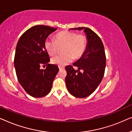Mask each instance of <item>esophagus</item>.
I'll list each match as a JSON object with an SVG mask.
<instances>
[{"label":"esophagus","instance_id":"esophagus-1","mask_svg":"<svg viewBox=\"0 0 132 132\" xmlns=\"http://www.w3.org/2000/svg\"><path fill=\"white\" fill-rule=\"evenodd\" d=\"M59 69L60 70H62L63 69H64V67H61V66H59Z\"/></svg>","mask_w":132,"mask_h":132}]
</instances>
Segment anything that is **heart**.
I'll return each mask as SVG.
<instances>
[{
    "mask_svg": "<svg viewBox=\"0 0 132 132\" xmlns=\"http://www.w3.org/2000/svg\"><path fill=\"white\" fill-rule=\"evenodd\" d=\"M87 45V39L83 35L70 31L57 34L56 39L47 38L44 42L46 51L50 55L56 53L59 48H63L62 55H56L52 58V62L59 66L71 63L73 59H78L84 53Z\"/></svg>",
    "mask_w": 132,
    "mask_h": 132,
    "instance_id": "1",
    "label": "heart"
}]
</instances>
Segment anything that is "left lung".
<instances>
[{"mask_svg": "<svg viewBox=\"0 0 132 132\" xmlns=\"http://www.w3.org/2000/svg\"><path fill=\"white\" fill-rule=\"evenodd\" d=\"M71 30H84L87 39L85 51L73 66L65 67V84L69 93L77 98L91 95L102 82L106 67L104 46L100 37L89 28L82 27ZM81 71H80V70Z\"/></svg>", "mask_w": 132, "mask_h": 132, "instance_id": "8db88e82", "label": "left lung"}]
</instances>
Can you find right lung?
<instances>
[{
    "mask_svg": "<svg viewBox=\"0 0 132 132\" xmlns=\"http://www.w3.org/2000/svg\"><path fill=\"white\" fill-rule=\"evenodd\" d=\"M57 29L37 25L27 30L16 46L14 67L18 80L30 96L39 98L51 91L52 83L59 71L56 65L48 64L49 56L44 47L48 35ZM41 64H46L41 69Z\"/></svg>",
    "mask_w": 132,
    "mask_h": 132,
    "instance_id": "1",
    "label": "right lung"
}]
</instances>
